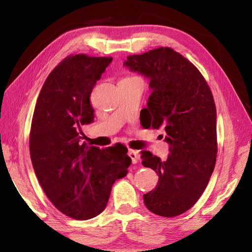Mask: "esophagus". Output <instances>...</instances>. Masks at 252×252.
I'll list each match as a JSON object with an SVG mask.
<instances>
[{
  "mask_svg": "<svg viewBox=\"0 0 252 252\" xmlns=\"http://www.w3.org/2000/svg\"><path fill=\"white\" fill-rule=\"evenodd\" d=\"M129 156H130V158L132 159V163L133 164H135V163H137V161H138V154H137V152H135V151H133V149H129Z\"/></svg>",
  "mask_w": 252,
  "mask_h": 252,
  "instance_id": "obj_1",
  "label": "esophagus"
}]
</instances>
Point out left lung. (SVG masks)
Returning a JSON list of instances; mask_svg holds the SVG:
<instances>
[{
	"label": "left lung",
	"instance_id": "8db88e82",
	"mask_svg": "<svg viewBox=\"0 0 252 252\" xmlns=\"http://www.w3.org/2000/svg\"><path fill=\"white\" fill-rule=\"evenodd\" d=\"M123 65L151 80L143 126L162 127L170 144L164 161L143 152V165L159 176L144 203L160 217L180 216L199 199L216 165L217 109L211 90L196 66L171 47L130 55Z\"/></svg>",
	"mask_w": 252,
	"mask_h": 252
}]
</instances>
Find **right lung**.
Here are the masks:
<instances>
[{
    "instance_id": "1",
    "label": "right lung",
    "mask_w": 252,
    "mask_h": 252,
    "mask_svg": "<svg viewBox=\"0 0 252 252\" xmlns=\"http://www.w3.org/2000/svg\"><path fill=\"white\" fill-rule=\"evenodd\" d=\"M111 57L69 55L53 69L36 99L29 148L45 195L74 220H89L106 208L112 184L132 162L127 148L81 143V126L94 120L90 97Z\"/></svg>"
}]
</instances>
